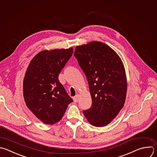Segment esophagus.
I'll return each instance as SVG.
<instances>
[{"mask_svg":"<svg viewBox=\"0 0 157 157\" xmlns=\"http://www.w3.org/2000/svg\"><path fill=\"white\" fill-rule=\"evenodd\" d=\"M79 96L78 94H77L76 96H75L73 98V100L75 102H78V100H79Z\"/></svg>","mask_w":157,"mask_h":157,"instance_id":"esophagus-1","label":"esophagus"}]
</instances>
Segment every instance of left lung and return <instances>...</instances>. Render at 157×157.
I'll use <instances>...</instances> for the list:
<instances>
[{"label":"left lung","mask_w":157,"mask_h":157,"mask_svg":"<svg viewBox=\"0 0 157 157\" xmlns=\"http://www.w3.org/2000/svg\"><path fill=\"white\" fill-rule=\"evenodd\" d=\"M74 56L86 76L92 98L90 108L83 114L92 125L105 126L118 114L126 100L124 65L112 48L98 41L77 46Z\"/></svg>","instance_id":"1"}]
</instances>
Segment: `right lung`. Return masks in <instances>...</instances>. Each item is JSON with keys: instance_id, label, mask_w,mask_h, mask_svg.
<instances>
[{"instance_id": "right-lung-1", "label": "right lung", "mask_w": 157, "mask_h": 157, "mask_svg": "<svg viewBox=\"0 0 157 157\" xmlns=\"http://www.w3.org/2000/svg\"><path fill=\"white\" fill-rule=\"evenodd\" d=\"M73 53V48L41 51L32 59L26 71L23 80L25 103L45 124L59 122L73 101L59 80V73Z\"/></svg>"}]
</instances>
